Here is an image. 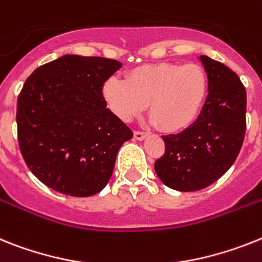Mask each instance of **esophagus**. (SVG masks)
Listing matches in <instances>:
<instances>
[{"instance_id":"34e87169","label":"esophagus","mask_w":262,"mask_h":262,"mask_svg":"<svg viewBox=\"0 0 262 262\" xmlns=\"http://www.w3.org/2000/svg\"><path fill=\"white\" fill-rule=\"evenodd\" d=\"M146 136H148V133H145V132H140V130L135 132V138L136 140H140V141L144 140V138H146Z\"/></svg>"}]
</instances>
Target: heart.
Here are the masks:
<instances>
[{
  "mask_svg": "<svg viewBox=\"0 0 262 262\" xmlns=\"http://www.w3.org/2000/svg\"><path fill=\"white\" fill-rule=\"evenodd\" d=\"M206 92L208 77L197 63H148L129 70L125 81L113 76L102 85V97L116 117L129 122L149 104L151 122L168 133L193 124Z\"/></svg>",
  "mask_w": 262,
  "mask_h": 262,
  "instance_id": "b5f03b06",
  "label": "heart"
}]
</instances>
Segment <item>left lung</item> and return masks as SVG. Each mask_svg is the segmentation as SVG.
Listing matches in <instances>:
<instances>
[{
	"instance_id": "obj_1",
	"label": "left lung",
	"mask_w": 262,
	"mask_h": 262,
	"mask_svg": "<svg viewBox=\"0 0 262 262\" xmlns=\"http://www.w3.org/2000/svg\"><path fill=\"white\" fill-rule=\"evenodd\" d=\"M208 96L197 120L177 135L162 136L165 153L155 162L158 179L180 192L209 186L236 161L247 130V92L233 70L200 56Z\"/></svg>"
}]
</instances>
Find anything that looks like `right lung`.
Here are the masks:
<instances>
[{
	"label": "right lung",
	"mask_w": 262,
	"mask_h": 262,
	"mask_svg": "<svg viewBox=\"0 0 262 262\" xmlns=\"http://www.w3.org/2000/svg\"><path fill=\"white\" fill-rule=\"evenodd\" d=\"M122 63L67 54L37 68L17 100V135L30 172L73 197L101 192L133 132L106 107L102 85Z\"/></svg>",
	"instance_id": "1"
}]
</instances>
